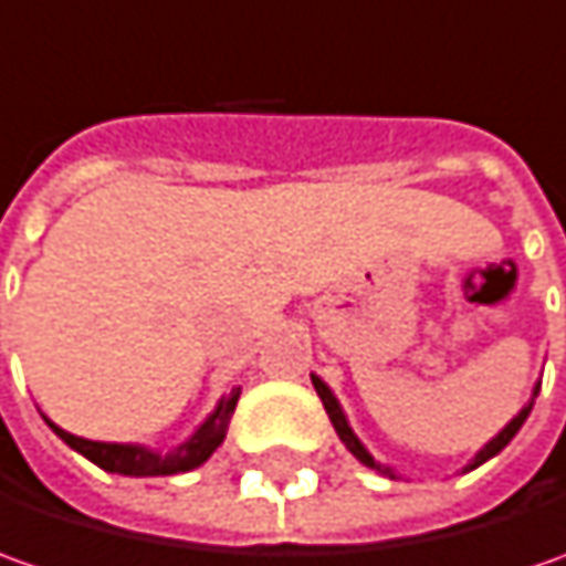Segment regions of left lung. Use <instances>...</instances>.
Here are the masks:
<instances>
[{"mask_svg": "<svg viewBox=\"0 0 566 566\" xmlns=\"http://www.w3.org/2000/svg\"><path fill=\"white\" fill-rule=\"evenodd\" d=\"M312 384H315V390H317V397H321V402H324V409H327V416H331V424L337 428V434H339V441L346 444V450L359 460V463H365L368 469H375V472H380V475H387V479H397V472H394V467H387V463H378L371 453H368V447L361 444L359 441V434L353 431V424H349V419H346V412H343V406H339V400L334 397V390L324 384V378H317V375H312ZM538 387H542V380H535V387H533V397H530V402H523V409L513 416L511 422L504 424L494 438H491L489 444L482 447L472 460H469L467 467H463V472H472L475 467H482V463H489L491 457H497L504 447L511 444L513 438H516V431L523 428V422L530 419V412H533V402L535 397H538Z\"/></svg>", "mask_w": 566, "mask_h": 566, "instance_id": "1", "label": "left lung"}]
</instances>
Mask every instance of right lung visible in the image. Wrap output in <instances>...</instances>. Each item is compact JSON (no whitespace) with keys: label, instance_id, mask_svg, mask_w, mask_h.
I'll list each match as a JSON object with an SVG mask.
<instances>
[{"label":"right lung","instance_id":"obj_1","mask_svg":"<svg viewBox=\"0 0 566 566\" xmlns=\"http://www.w3.org/2000/svg\"><path fill=\"white\" fill-rule=\"evenodd\" d=\"M242 387H232L229 394H223L213 412L207 416L205 422L198 424L186 441L179 447H172L169 453L150 450L147 444H116V441H87L77 438L72 431L59 428L53 419H46V424L53 428L55 434L65 444L77 450L81 457H87L94 467L106 469V472H119V475H132V479H147V475H179V472H191V469L205 467L207 460L213 457V450L223 444L229 431V419L235 412Z\"/></svg>","mask_w":566,"mask_h":566}]
</instances>
